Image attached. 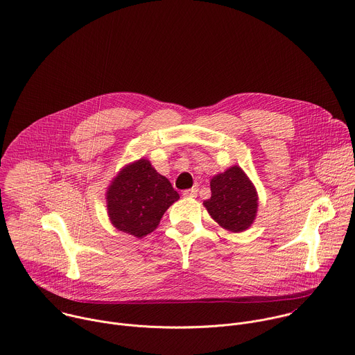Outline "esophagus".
I'll use <instances>...</instances> for the list:
<instances>
[{"mask_svg":"<svg viewBox=\"0 0 355 355\" xmlns=\"http://www.w3.org/2000/svg\"><path fill=\"white\" fill-rule=\"evenodd\" d=\"M198 188L196 187H193V188H191V189H185L184 192H182V195L184 196H188V198H195L196 195H198Z\"/></svg>","mask_w":355,"mask_h":355,"instance_id":"1","label":"esophagus"}]
</instances>
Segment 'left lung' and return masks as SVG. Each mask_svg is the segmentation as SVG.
Wrapping results in <instances>:
<instances>
[{"label": "left lung", "mask_w": 355, "mask_h": 355, "mask_svg": "<svg viewBox=\"0 0 355 355\" xmlns=\"http://www.w3.org/2000/svg\"><path fill=\"white\" fill-rule=\"evenodd\" d=\"M210 199L203 205L223 228L241 232L251 227L258 211V193L239 166H232L210 181Z\"/></svg>", "instance_id": "8db88e82"}]
</instances>
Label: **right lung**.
Masks as SVG:
<instances>
[{
    "mask_svg": "<svg viewBox=\"0 0 355 355\" xmlns=\"http://www.w3.org/2000/svg\"><path fill=\"white\" fill-rule=\"evenodd\" d=\"M180 195L149 160L124 167L107 189L108 217L115 228L137 239L150 234Z\"/></svg>",
    "mask_w": 355,
    "mask_h": 355,
    "instance_id": "obj_1",
    "label": "right lung"
}]
</instances>
